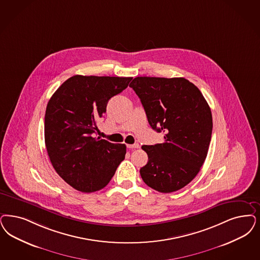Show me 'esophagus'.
<instances>
[{
  "mask_svg": "<svg viewBox=\"0 0 260 260\" xmlns=\"http://www.w3.org/2000/svg\"><path fill=\"white\" fill-rule=\"evenodd\" d=\"M140 147V145L138 143L133 144V145H127L128 149H138Z\"/></svg>",
  "mask_w": 260,
  "mask_h": 260,
  "instance_id": "esophagus-1",
  "label": "esophagus"
}]
</instances>
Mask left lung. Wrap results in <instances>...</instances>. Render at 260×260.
<instances>
[{"label":"left lung","instance_id":"obj_1","mask_svg":"<svg viewBox=\"0 0 260 260\" xmlns=\"http://www.w3.org/2000/svg\"><path fill=\"white\" fill-rule=\"evenodd\" d=\"M129 86L143 106L152 129L164 134L160 144L142 146L148 163L144 182L161 193L187 185L206 160L212 134V114L202 92L184 78L137 77Z\"/></svg>","mask_w":260,"mask_h":260}]
</instances>
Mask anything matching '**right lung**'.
I'll return each instance as SVG.
<instances>
[{
    "instance_id": "add662e5",
    "label": "right lung",
    "mask_w": 260,
    "mask_h": 260,
    "mask_svg": "<svg viewBox=\"0 0 260 260\" xmlns=\"http://www.w3.org/2000/svg\"><path fill=\"white\" fill-rule=\"evenodd\" d=\"M133 78L73 76L50 99L45 113V144L55 172L73 188H104L125 159V144L95 137L96 121L109 99L125 90Z\"/></svg>"
}]
</instances>
